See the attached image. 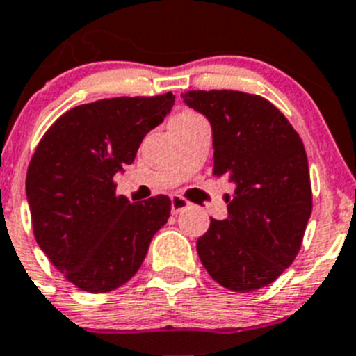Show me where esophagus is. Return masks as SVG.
Wrapping results in <instances>:
<instances>
[{
    "label": "esophagus",
    "mask_w": 356,
    "mask_h": 356,
    "mask_svg": "<svg viewBox=\"0 0 356 356\" xmlns=\"http://www.w3.org/2000/svg\"><path fill=\"white\" fill-rule=\"evenodd\" d=\"M190 207H191L190 200H186V198L181 197V195H172V213L179 214L182 213V211L190 209Z\"/></svg>",
    "instance_id": "esophagus-1"
}]
</instances>
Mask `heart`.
Instances as JSON below:
<instances>
[{"label":"heart","instance_id":"1","mask_svg":"<svg viewBox=\"0 0 356 356\" xmlns=\"http://www.w3.org/2000/svg\"><path fill=\"white\" fill-rule=\"evenodd\" d=\"M190 117H197V115L191 113V111H184V113L177 115V117H175V118H190Z\"/></svg>","mask_w":356,"mask_h":356}]
</instances>
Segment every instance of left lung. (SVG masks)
Listing matches in <instances>:
<instances>
[{"label":"left lung","instance_id":"left-lung-1","mask_svg":"<svg viewBox=\"0 0 356 356\" xmlns=\"http://www.w3.org/2000/svg\"><path fill=\"white\" fill-rule=\"evenodd\" d=\"M182 101L209 118L214 177L234 188L229 218L197 241L202 264L225 289L270 286L293 264L312 213L309 161L300 134L268 99L238 90H190Z\"/></svg>","mask_w":356,"mask_h":356}]
</instances>
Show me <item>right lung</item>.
<instances>
[{
  "label": "right lung",
  "mask_w": 356,
  "mask_h": 356,
  "mask_svg": "<svg viewBox=\"0 0 356 356\" xmlns=\"http://www.w3.org/2000/svg\"><path fill=\"white\" fill-rule=\"evenodd\" d=\"M174 102L168 92L76 106L54 120L31 156L26 197L35 239L81 291L110 293L131 280L170 218L166 195L131 204L115 193L113 177Z\"/></svg>",
  "instance_id": "1"
}]
</instances>
